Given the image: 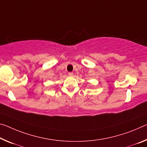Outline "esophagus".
Wrapping results in <instances>:
<instances>
[{"mask_svg": "<svg viewBox=\"0 0 147 147\" xmlns=\"http://www.w3.org/2000/svg\"><path fill=\"white\" fill-rule=\"evenodd\" d=\"M69 76H73V73H69Z\"/></svg>", "mask_w": 147, "mask_h": 147, "instance_id": "1", "label": "esophagus"}]
</instances>
